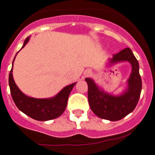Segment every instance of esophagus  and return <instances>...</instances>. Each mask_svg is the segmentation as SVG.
I'll use <instances>...</instances> for the list:
<instances>
[{
	"mask_svg": "<svg viewBox=\"0 0 155 155\" xmlns=\"http://www.w3.org/2000/svg\"><path fill=\"white\" fill-rule=\"evenodd\" d=\"M91 73V71L90 70H87V71L86 72V75H89Z\"/></svg>",
	"mask_w": 155,
	"mask_h": 155,
	"instance_id": "34e87169",
	"label": "esophagus"
}]
</instances>
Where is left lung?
Here are the masks:
<instances>
[{"label": "left lung", "mask_w": 155, "mask_h": 155, "mask_svg": "<svg viewBox=\"0 0 155 155\" xmlns=\"http://www.w3.org/2000/svg\"><path fill=\"white\" fill-rule=\"evenodd\" d=\"M128 61L132 71L127 80V89L119 96H113L98 87L91 79L86 78L87 97L91 109L99 118L115 121L122 119L132 112L140 99L142 91V79L139 71V62L130 48L113 54L110 64Z\"/></svg>", "instance_id": "8db88e82"}]
</instances>
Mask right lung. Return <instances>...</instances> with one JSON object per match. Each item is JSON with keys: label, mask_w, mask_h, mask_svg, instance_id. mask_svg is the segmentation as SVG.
<instances>
[{"label": "right lung", "mask_w": 155, "mask_h": 155, "mask_svg": "<svg viewBox=\"0 0 155 155\" xmlns=\"http://www.w3.org/2000/svg\"><path fill=\"white\" fill-rule=\"evenodd\" d=\"M29 39L30 37H28L25 39L21 48H24L27 44ZM76 84L73 83L64 87L54 97L48 99H37L26 96L18 89L12 76V68L9 75V85L11 96L15 106L25 115L37 121H48L61 115L67 107L70 91Z\"/></svg>", "instance_id": "right-lung-1"}]
</instances>
